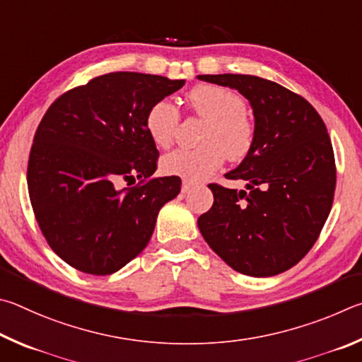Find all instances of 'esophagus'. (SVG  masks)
Wrapping results in <instances>:
<instances>
[{
    "mask_svg": "<svg viewBox=\"0 0 362 362\" xmlns=\"http://www.w3.org/2000/svg\"><path fill=\"white\" fill-rule=\"evenodd\" d=\"M194 187V182L192 181H189V180H185L182 181V186H181V192H189L191 191V189Z\"/></svg>",
    "mask_w": 362,
    "mask_h": 362,
    "instance_id": "esophagus-1",
    "label": "esophagus"
}]
</instances>
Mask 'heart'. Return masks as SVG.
<instances>
[{"label":"heart","mask_w":362,"mask_h":362,"mask_svg":"<svg viewBox=\"0 0 362 362\" xmlns=\"http://www.w3.org/2000/svg\"><path fill=\"white\" fill-rule=\"evenodd\" d=\"M192 111L206 120L200 148H180L165 154L160 168L165 175L186 177L189 181L204 180L213 175L224 162L243 158L252 144V125L245 114V101L230 88L202 84L187 93ZM180 111L170 100H158L146 114V130L152 143L168 148L173 143Z\"/></svg>","instance_id":"obj_1"}]
</instances>
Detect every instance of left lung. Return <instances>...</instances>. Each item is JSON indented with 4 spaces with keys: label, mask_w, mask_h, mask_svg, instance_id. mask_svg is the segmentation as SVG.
Instances as JSON below:
<instances>
[{
    "label": "left lung",
    "mask_w": 362,
    "mask_h": 362,
    "mask_svg": "<svg viewBox=\"0 0 362 362\" xmlns=\"http://www.w3.org/2000/svg\"><path fill=\"white\" fill-rule=\"evenodd\" d=\"M197 79L235 88L255 116L252 144L229 180L218 185L213 206L197 221L210 248L233 270L274 276L300 261L331 211L335 160L331 138L315 107L274 81L251 74H200Z\"/></svg>",
    "instance_id": "obj_1"
}]
</instances>
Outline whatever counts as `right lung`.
I'll return each mask as SVG.
<instances>
[{
  "instance_id": "1",
  "label": "right lung",
  "mask_w": 362,
  "mask_h": 362,
  "mask_svg": "<svg viewBox=\"0 0 362 362\" xmlns=\"http://www.w3.org/2000/svg\"><path fill=\"white\" fill-rule=\"evenodd\" d=\"M185 79L117 71L57 98L35 133L28 194L57 256L90 275H111L149 243L158 210L181 191L177 176L151 177L158 151L146 130L149 107ZM138 177L135 188L115 182Z\"/></svg>"
}]
</instances>
